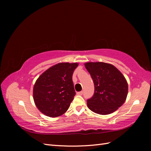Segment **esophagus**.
<instances>
[{"mask_svg":"<svg viewBox=\"0 0 151 151\" xmlns=\"http://www.w3.org/2000/svg\"><path fill=\"white\" fill-rule=\"evenodd\" d=\"M77 94H78V95H83V91H80V92H77Z\"/></svg>","mask_w":151,"mask_h":151,"instance_id":"1","label":"esophagus"}]
</instances>
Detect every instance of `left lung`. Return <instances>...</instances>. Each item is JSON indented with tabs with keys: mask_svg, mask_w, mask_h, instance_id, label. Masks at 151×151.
Masks as SVG:
<instances>
[{
	"mask_svg": "<svg viewBox=\"0 0 151 151\" xmlns=\"http://www.w3.org/2000/svg\"><path fill=\"white\" fill-rule=\"evenodd\" d=\"M85 67L93 79L94 94L87 100L91 111L108 115L124 103L128 94V84L122 73L111 64L88 62Z\"/></svg>",
	"mask_w": 151,
	"mask_h": 151,
	"instance_id": "1",
	"label": "left lung"
}]
</instances>
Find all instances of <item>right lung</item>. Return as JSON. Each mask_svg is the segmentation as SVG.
<instances>
[{
	"instance_id": "add662e5",
	"label": "right lung",
	"mask_w": 151,
	"mask_h": 151,
	"mask_svg": "<svg viewBox=\"0 0 151 151\" xmlns=\"http://www.w3.org/2000/svg\"><path fill=\"white\" fill-rule=\"evenodd\" d=\"M77 63H59L44 72L36 80L33 99L44 115L59 116L65 113L76 95L72 74Z\"/></svg>"
}]
</instances>
